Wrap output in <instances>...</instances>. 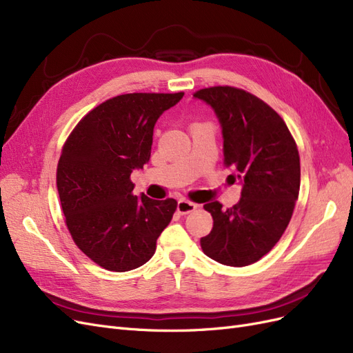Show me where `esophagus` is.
I'll return each mask as SVG.
<instances>
[{
  "instance_id": "esophagus-1",
  "label": "esophagus",
  "mask_w": 353,
  "mask_h": 353,
  "mask_svg": "<svg viewBox=\"0 0 353 353\" xmlns=\"http://www.w3.org/2000/svg\"><path fill=\"white\" fill-rule=\"evenodd\" d=\"M178 212L181 213V215H187V213H191L194 212L197 209V205L193 201H188V200H179L178 201V206H176Z\"/></svg>"
}]
</instances>
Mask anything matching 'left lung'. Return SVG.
Listing matches in <instances>:
<instances>
[{
  "mask_svg": "<svg viewBox=\"0 0 353 353\" xmlns=\"http://www.w3.org/2000/svg\"><path fill=\"white\" fill-rule=\"evenodd\" d=\"M222 126L223 166L240 179L241 199L230 209L206 203L213 218L201 250L227 266L258 262L279 243L301 190V157L283 117L256 95L228 85L196 91Z\"/></svg>",
  "mask_w": 353,
  "mask_h": 353,
  "instance_id": "8db88e82",
  "label": "left lung"
}]
</instances>
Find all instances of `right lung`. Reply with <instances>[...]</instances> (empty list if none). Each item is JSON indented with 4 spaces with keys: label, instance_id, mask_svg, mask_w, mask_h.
<instances>
[{
    "label": "right lung",
    "instance_id": "add662e5",
    "mask_svg": "<svg viewBox=\"0 0 353 353\" xmlns=\"http://www.w3.org/2000/svg\"><path fill=\"white\" fill-rule=\"evenodd\" d=\"M184 92L116 95L85 114L63 144L57 190L70 236L101 268L125 272L150 261L178 203L134 196L132 169L152 153L159 116Z\"/></svg>",
    "mask_w": 353,
    "mask_h": 353
}]
</instances>
